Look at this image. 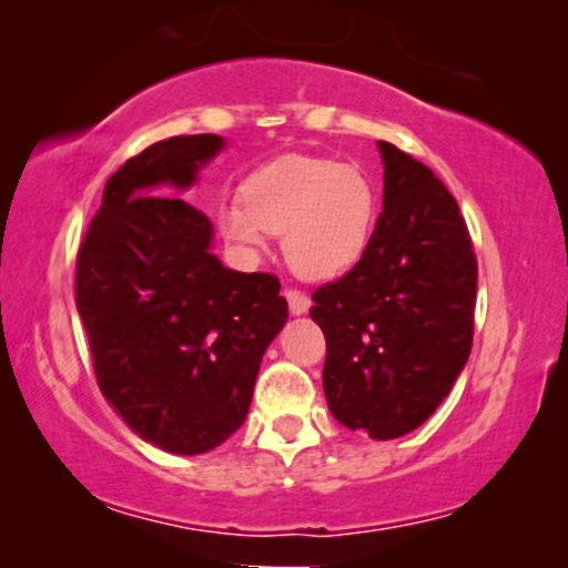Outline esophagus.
Here are the masks:
<instances>
[{"mask_svg": "<svg viewBox=\"0 0 568 568\" xmlns=\"http://www.w3.org/2000/svg\"><path fill=\"white\" fill-rule=\"evenodd\" d=\"M286 302H290V313L292 315H305L310 305H313L307 294L300 292V290H286Z\"/></svg>", "mask_w": 568, "mask_h": 568, "instance_id": "34e87169", "label": "esophagus"}]
</instances>
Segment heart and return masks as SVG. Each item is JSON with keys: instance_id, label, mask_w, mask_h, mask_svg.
Returning a JSON list of instances; mask_svg holds the SVG:
<instances>
[{"instance_id": "b5f03b06", "label": "heart", "mask_w": 568, "mask_h": 568, "mask_svg": "<svg viewBox=\"0 0 568 568\" xmlns=\"http://www.w3.org/2000/svg\"><path fill=\"white\" fill-rule=\"evenodd\" d=\"M243 199L216 206V230L237 261L255 263L266 235H282L284 255L302 278L344 276L367 253L377 196L362 170L331 160L286 158L247 178Z\"/></svg>"}]
</instances>
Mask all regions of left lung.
Instances as JSON below:
<instances>
[{
  "label": "left lung",
  "instance_id": "8db88e82",
  "mask_svg": "<svg viewBox=\"0 0 568 568\" xmlns=\"http://www.w3.org/2000/svg\"><path fill=\"white\" fill-rule=\"evenodd\" d=\"M383 214L362 261L313 294L325 336L323 390L352 432L395 439L453 390L473 346L478 266L453 193L429 168L377 142Z\"/></svg>",
  "mask_w": 568,
  "mask_h": 568
}]
</instances>
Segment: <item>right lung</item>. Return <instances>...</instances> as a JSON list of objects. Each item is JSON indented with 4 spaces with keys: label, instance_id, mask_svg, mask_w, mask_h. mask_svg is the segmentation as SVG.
<instances>
[{
    "label": "right lung",
    "instance_id": "right-lung-1",
    "mask_svg": "<svg viewBox=\"0 0 568 568\" xmlns=\"http://www.w3.org/2000/svg\"><path fill=\"white\" fill-rule=\"evenodd\" d=\"M222 150L216 134L170 136L123 162L77 255L100 390L131 432L173 455L209 453L243 426L290 317L278 278L222 266L209 216L170 196Z\"/></svg>",
    "mask_w": 568,
    "mask_h": 568
}]
</instances>
